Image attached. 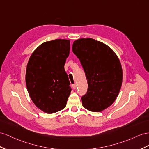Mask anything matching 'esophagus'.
<instances>
[{
	"instance_id": "obj_1",
	"label": "esophagus",
	"mask_w": 149,
	"mask_h": 149,
	"mask_svg": "<svg viewBox=\"0 0 149 149\" xmlns=\"http://www.w3.org/2000/svg\"><path fill=\"white\" fill-rule=\"evenodd\" d=\"M77 84H72V87H73L74 89H75L76 88H77Z\"/></svg>"
}]
</instances>
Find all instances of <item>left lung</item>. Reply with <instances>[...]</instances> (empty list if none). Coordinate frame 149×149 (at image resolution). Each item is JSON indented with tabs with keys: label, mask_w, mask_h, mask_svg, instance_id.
<instances>
[{
	"label": "left lung",
	"mask_w": 149,
	"mask_h": 149,
	"mask_svg": "<svg viewBox=\"0 0 149 149\" xmlns=\"http://www.w3.org/2000/svg\"><path fill=\"white\" fill-rule=\"evenodd\" d=\"M72 51L81 62L88 84L82 96L84 107L101 112L111 106L122 84L123 71L119 58L108 46L92 38L75 40Z\"/></svg>",
	"instance_id": "8db88e82"
}]
</instances>
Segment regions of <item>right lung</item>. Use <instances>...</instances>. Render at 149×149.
<instances>
[{
	"instance_id": "add662e5",
	"label": "right lung",
	"mask_w": 149,
	"mask_h": 149,
	"mask_svg": "<svg viewBox=\"0 0 149 149\" xmlns=\"http://www.w3.org/2000/svg\"><path fill=\"white\" fill-rule=\"evenodd\" d=\"M70 53V41L58 39L45 42L30 56L26 72L29 96L47 113L63 109L71 87L64 65Z\"/></svg>"
}]
</instances>
